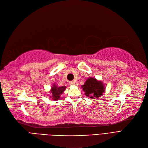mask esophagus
<instances>
[{
    "label": "esophagus",
    "mask_w": 148,
    "mask_h": 148,
    "mask_svg": "<svg viewBox=\"0 0 148 148\" xmlns=\"http://www.w3.org/2000/svg\"><path fill=\"white\" fill-rule=\"evenodd\" d=\"M70 85H75V82L74 81H71L69 82Z\"/></svg>",
    "instance_id": "obj_1"
}]
</instances>
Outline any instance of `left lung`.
<instances>
[{"mask_svg":"<svg viewBox=\"0 0 148 148\" xmlns=\"http://www.w3.org/2000/svg\"><path fill=\"white\" fill-rule=\"evenodd\" d=\"M82 88L85 92V95L92 100L101 97L105 92V86L103 82L93 77L88 79Z\"/></svg>","mask_w":148,"mask_h":148,"instance_id":"left-lung-1","label":"left lung"}]
</instances>
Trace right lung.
<instances>
[{
	"label": "right lung",
	"instance_id": "1",
	"mask_svg": "<svg viewBox=\"0 0 148 148\" xmlns=\"http://www.w3.org/2000/svg\"><path fill=\"white\" fill-rule=\"evenodd\" d=\"M66 89V86H60L58 87L56 84H53V87L51 88V95L50 97V98H51V100L57 101L58 99L60 98V95L62 93L64 92V90Z\"/></svg>",
	"mask_w": 148,
	"mask_h": 148
}]
</instances>
